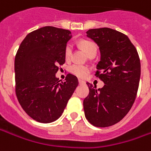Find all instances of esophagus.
I'll use <instances>...</instances> for the list:
<instances>
[{
    "label": "esophagus",
    "instance_id": "esophagus-1",
    "mask_svg": "<svg viewBox=\"0 0 151 151\" xmlns=\"http://www.w3.org/2000/svg\"><path fill=\"white\" fill-rule=\"evenodd\" d=\"M78 83H79V84H83V83H84V81H83V80H81V79L78 80Z\"/></svg>",
    "mask_w": 151,
    "mask_h": 151
}]
</instances>
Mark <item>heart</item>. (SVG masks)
I'll use <instances>...</instances> for the list:
<instances>
[{"instance_id": "heart-1", "label": "heart", "mask_w": 151, "mask_h": 151, "mask_svg": "<svg viewBox=\"0 0 151 151\" xmlns=\"http://www.w3.org/2000/svg\"><path fill=\"white\" fill-rule=\"evenodd\" d=\"M79 46L81 49L85 51V53L88 55L89 57L92 55H95L97 53V45L96 44L91 40H82L79 41ZM73 48L70 43H68L65 48H64V58L66 61H69L73 55ZM69 72L73 75L76 76L80 78H84L88 75L90 68L86 65H81V64H73L68 68Z\"/></svg>"}]
</instances>
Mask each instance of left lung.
<instances>
[{
    "label": "left lung",
    "instance_id": "8db88e82",
    "mask_svg": "<svg viewBox=\"0 0 151 151\" xmlns=\"http://www.w3.org/2000/svg\"><path fill=\"white\" fill-rule=\"evenodd\" d=\"M99 46L101 60L95 76L105 83L96 88L87 83L89 94L83 100L87 120L94 127L119 122L131 110L139 88L140 62L136 47L122 33L110 28L87 31Z\"/></svg>",
    "mask_w": 151,
    "mask_h": 151
}]
</instances>
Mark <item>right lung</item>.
<instances>
[{"label":"right lung","mask_w":151,"mask_h":151,"mask_svg":"<svg viewBox=\"0 0 151 151\" xmlns=\"http://www.w3.org/2000/svg\"><path fill=\"white\" fill-rule=\"evenodd\" d=\"M68 29L45 26L28 34L15 58V94L23 110L41 123L56 121L78 85L68 73L60 83L55 77L65 63L64 48L71 39Z\"/></svg>","instance_id":"1"}]
</instances>
